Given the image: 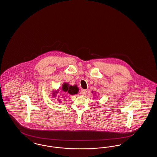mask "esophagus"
<instances>
[{"label":"esophagus","instance_id":"esophagus-1","mask_svg":"<svg viewBox=\"0 0 157 157\" xmlns=\"http://www.w3.org/2000/svg\"><path fill=\"white\" fill-rule=\"evenodd\" d=\"M86 92H87V91H86V90H81V92H80V94L82 95V96H84V95H85L86 94Z\"/></svg>","mask_w":157,"mask_h":157}]
</instances>
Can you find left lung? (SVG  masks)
I'll use <instances>...</instances> for the list:
<instances>
[{
  "mask_svg": "<svg viewBox=\"0 0 157 157\" xmlns=\"http://www.w3.org/2000/svg\"><path fill=\"white\" fill-rule=\"evenodd\" d=\"M92 93H93V91H92Z\"/></svg>",
  "mask_w": 157,
  "mask_h": 157,
  "instance_id": "8db88e82",
  "label": "left lung"
}]
</instances>
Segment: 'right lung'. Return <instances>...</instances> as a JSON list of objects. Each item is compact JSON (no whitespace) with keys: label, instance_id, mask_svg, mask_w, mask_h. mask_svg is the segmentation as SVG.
Returning a JSON list of instances; mask_svg holds the SVG:
<instances>
[{"label":"right lung","instance_id":"right-lung-1","mask_svg":"<svg viewBox=\"0 0 157 157\" xmlns=\"http://www.w3.org/2000/svg\"><path fill=\"white\" fill-rule=\"evenodd\" d=\"M61 90L62 91H63L64 92H65L67 94H69V95H75L77 94L79 92V88L78 87H77V85H70L68 83H63L62 85V87L61 88ZM59 90H53L52 93L53 97H56V94H58L59 92ZM59 101L60 100H58Z\"/></svg>","mask_w":157,"mask_h":157}]
</instances>
